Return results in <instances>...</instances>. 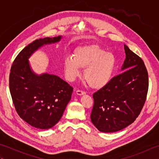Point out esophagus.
Instances as JSON below:
<instances>
[{"instance_id": "1", "label": "esophagus", "mask_w": 159, "mask_h": 159, "mask_svg": "<svg viewBox=\"0 0 159 159\" xmlns=\"http://www.w3.org/2000/svg\"><path fill=\"white\" fill-rule=\"evenodd\" d=\"M76 93L77 94V95H79V96H83V95H85L86 93H85V92H83V91L76 90Z\"/></svg>"}]
</instances>
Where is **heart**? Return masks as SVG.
Instances as JSON below:
<instances>
[{
    "mask_svg": "<svg viewBox=\"0 0 159 159\" xmlns=\"http://www.w3.org/2000/svg\"><path fill=\"white\" fill-rule=\"evenodd\" d=\"M116 67V57L97 45L79 47L73 56L63 61V70L66 79L74 81L79 77L81 68H85L84 76L93 89H101L109 83Z\"/></svg>",
    "mask_w": 159,
    "mask_h": 159,
    "instance_id": "1",
    "label": "heart"
}]
</instances>
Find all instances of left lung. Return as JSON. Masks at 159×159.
Returning <instances> with one entry per match:
<instances>
[{
    "label": "left lung",
    "instance_id": "obj_1",
    "mask_svg": "<svg viewBox=\"0 0 159 159\" xmlns=\"http://www.w3.org/2000/svg\"><path fill=\"white\" fill-rule=\"evenodd\" d=\"M126 59L122 73L93 93L91 120L103 133L119 131L134 122L144 105L148 74L140 57L124 44Z\"/></svg>",
    "mask_w": 159,
    "mask_h": 159
}]
</instances>
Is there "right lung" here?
<instances>
[{"label":"right lung","instance_id":"add662e5","mask_svg":"<svg viewBox=\"0 0 159 159\" xmlns=\"http://www.w3.org/2000/svg\"><path fill=\"white\" fill-rule=\"evenodd\" d=\"M61 39L59 35L35 40L18 54L11 68L9 89L17 113L26 123L39 129L51 128L60 120L73 88L54 74H36L29 59L39 48Z\"/></svg>","mask_w":159,"mask_h":159}]
</instances>
